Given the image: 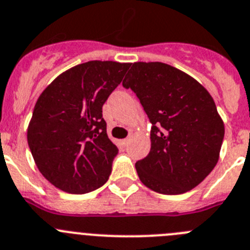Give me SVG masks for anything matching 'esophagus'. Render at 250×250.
<instances>
[{"label": "esophagus", "instance_id": "1", "mask_svg": "<svg viewBox=\"0 0 250 250\" xmlns=\"http://www.w3.org/2000/svg\"><path fill=\"white\" fill-rule=\"evenodd\" d=\"M129 140H130L129 137H126V139H124V140H123V145H124V146H126L127 143H129Z\"/></svg>", "mask_w": 250, "mask_h": 250}]
</instances>
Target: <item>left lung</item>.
I'll use <instances>...</instances> for the list:
<instances>
[{
	"label": "left lung",
	"mask_w": 250,
	"mask_h": 250,
	"mask_svg": "<svg viewBox=\"0 0 250 250\" xmlns=\"http://www.w3.org/2000/svg\"><path fill=\"white\" fill-rule=\"evenodd\" d=\"M151 125V150L135 164L141 182L162 194L200 185L218 161L224 125L216 104L197 80L160 62H136L124 79Z\"/></svg>",
	"instance_id": "1"
}]
</instances>
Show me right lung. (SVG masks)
Listing matches in <instances>:
<instances>
[{"label": "right lung", "mask_w": 250, "mask_h": 250, "mask_svg": "<svg viewBox=\"0 0 250 250\" xmlns=\"http://www.w3.org/2000/svg\"><path fill=\"white\" fill-rule=\"evenodd\" d=\"M127 68L110 61L79 64L37 100L27 140L38 170L57 188L83 194L109 178L119 150L107 137L103 105Z\"/></svg>", "instance_id": "right-lung-1"}]
</instances>
